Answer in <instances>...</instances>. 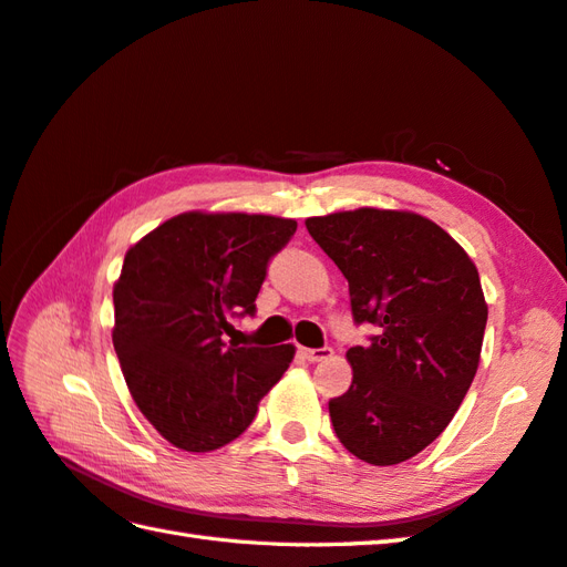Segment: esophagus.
Returning a JSON list of instances; mask_svg holds the SVG:
<instances>
[{
	"label": "esophagus",
	"instance_id": "34e87169",
	"mask_svg": "<svg viewBox=\"0 0 567 567\" xmlns=\"http://www.w3.org/2000/svg\"><path fill=\"white\" fill-rule=\"evenodd\" d=\"M300 353H302V358H306L308 363H320V361H327V358L331 355V349H329V347H322V349H302Z\"/></svg>",
	"mask_w": 567,
	"mask_h": 567
}]
</instances>
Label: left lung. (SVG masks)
<instances>
[{"mask_svg":"<svg viewBox=\"0 0 567 567\" xmlns=\"http://www.w3.org/2000/svg\"><path fill=\"white\" fill-rule=\"evenodd\" d=\"M312 240L349 281L355 324L380 327L347 351L349 392L331 399L334 433L358 460L392 466L445 431L476 375L488 306L462 245L413 212L312 216Z\"/></svg>","mask_w":567,"mask_h":567,"instance_id":"left-lung-1","label":"left lung"}]
</instances>
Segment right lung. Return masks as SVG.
<instances>
[{
	"label": "right lung",
	"mask_w": 567,
	"mask_h": 567,
	"mask_svg": "<svg viewBox=\"0 0 567 567\" xmlns=\"http://www.w3.org/2000/svg\"><path fill=\"white\" fill-rule=\"evenodd\" d=\"M293 218L187 212L124 255L113 288V343L146 421L185 452L228 445L252 423L293 361V343H226L233 317L252 315L269 259Z\"/></svg>",
	"instance_id": "obj_1"
}]
</instances>
